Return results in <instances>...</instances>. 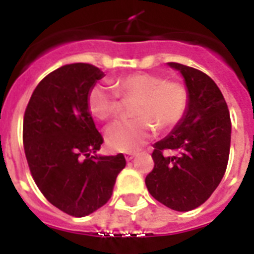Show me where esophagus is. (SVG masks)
<instances>
[{
    "instance_id": "obj_1",
    "label": "esophagus",
    "mask_w": 254,
    "mask_h": 254,
    "mask_svg": "<svg viewBox=\"0 0 254 254\" xmlns=\"http://www.w3.org/2000/svg\"><path fill=\"white\" fill-rule=\"evenodd\" d=\"M135 153H127V154H125V159H127V162H129V161H133V159L135 158Z\"/></svg>"
}]
</instances>
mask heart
Returning <instances> with one entry per match:
<instances>
[{
    "mask_svg": "<svg viewBox=\"0 0 254 254\" xmlns=\"http://www.w3.org/2000/svg\"><path fill=\"white\" fill-rule=\"evenodd\" d=\"M114 88L96 84L88 93V108L99 120L113 119L120 112L121 99L133 101L130 120L112 124L105 130V141L112 150L131 153L147 143L155 129H173L185 117L189 91L183 83L166 80L154 73H131L117 79Z\"/></svg>",
    "mask_w": 254,
    "mask_h": 254,
    "instance_id": "obj_1",
    "label": "heart"
}]
</instances>
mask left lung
I'll use <instances>...</instances> for the list:
<instances>
[{
    "label": "left lung",
    "instance_id": "left-lung-1",
    "mask_svg": "<svg viewBox=\"0 0 254 254\" xmlns=\"http://www.w3.org/2000/svg\"><path fill=\"white\" fill-rule=\"evenodd\" d=\"M167 64L185 79L189 107L170 134L154 143V169L145 183L159 203L186 212L203 204L224 177L232 127L224 96L208 75L179 63Z\"/></svg>",
    "mask_w": 254,
    "mask_h": 254
}]
</instances>
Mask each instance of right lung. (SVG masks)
I'll return each mask as SVG.
<instances>
[{
	"label": "right lung",
	"mask_w": 254,
	"mask_h": 254,
	"mask_svg": "<svg viewBox=\"0 0 254 254\" xmlns=\"http://www.w3.org/2000/svg\"><path fill=\"white\" fill-rule=\"evenodd\" d=\"M103 77V71L87 63L62 65L34 89L23 117L26 159L38 189L75 217L95 212L111 199L127 165L123 154H96L104 139L88 108V93Z\"/></svg>",
	"instance_id": "right-lung-1"
}]
</instances>
